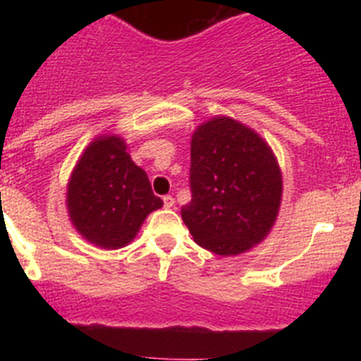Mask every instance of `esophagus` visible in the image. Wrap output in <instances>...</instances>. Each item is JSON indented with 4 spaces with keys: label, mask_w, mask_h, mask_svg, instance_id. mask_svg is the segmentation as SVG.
I'll list each match as a JSON object with an SVG mask.
<instances>
[{
    "label": "esophagus",
    "mask_w": 361,
    "mask_h": 361,
    "mask_svg": "<svg viewBox=\"0 0 361 361\" xmlns=\"http://www.w3.org/2000/svg\"><path fill=\"white\" fill-rule=\"evenodd\" d=\"M162 200H164V208L170 209V208H173V206H175V199L171 195H166Z\"/></svg>",
    "instance_id": "34e87169"
}]
</instances>
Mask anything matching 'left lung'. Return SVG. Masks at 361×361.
Returning <instances> with one entry per match:
<instances>
[{
	"label": "left lung",
	"instance_id": "1",
	"mask_svg": "<svg viewBox=\"0 0 361 361\" xmlns=\"http://www.w3.org/2000/svg\"><path fill=\"white\" fill-rule=\"evenodd\" d=\"M191 202L184 224L200 247L235 257L269 235L282 202V171L271 146L233 117L204 121L191 135Z\"/></svg>",
	"mask_w": 361,
	"mask_h": 361
}]
</instances>
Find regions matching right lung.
<instances>
[{
    "mask_svg": "<svg viewBox=\"0 0 361 361\" xmlns=\"http://www.w3.org/2000/svg\"><path fill=\"white\" fill-rule=\"evenodd\" d=\"M119 135H99L73 166L66 186L70 222L86 242L119 250L128 245L146 216L162 208L142 168Z\"/></svg>",
    "mask_w": 361,
    "mask_h": 361,
    "instance_id": "obj_1",
    "label": "right lung"
}]
</instances>
